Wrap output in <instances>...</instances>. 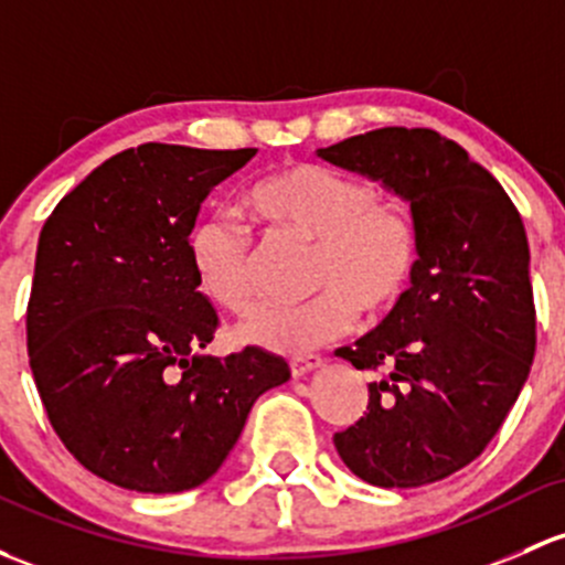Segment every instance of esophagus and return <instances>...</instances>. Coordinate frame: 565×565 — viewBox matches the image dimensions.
I'll list each match as a JSON object with an SVG mask.
<instances>
[{"instance_id": "34e87169", "label": "esophagus", "mask_w": 565, "mask_h": 565, "mask_svg": "<svg viewBox=\"0 0 565 565\" xmlns=\"http://www.w3.org/2000/svg\"><path fill=\"white\" fill-rule=\"evenodd\" d=\"M319 365H322V358H317V354H302V358L289 360V371H292L295 379H300V376H306V373L317 371Z\"/></svg>"}]
</instances>
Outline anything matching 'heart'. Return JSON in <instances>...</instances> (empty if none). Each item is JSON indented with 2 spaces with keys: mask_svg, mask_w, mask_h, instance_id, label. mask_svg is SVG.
<instances>
[{
  "mask_svg": "<svg viewBox=\"0 0 565 565\" xmlns=\"http://www.w3.org/2000/svg\"><path fill=\"white\" fill-rule=\"evenodd\" d=\"M248 211L273 233L311 243L308 287L300 306L265 308L237 338L278 354H302L343 335L358 311H387L401 300L417 263V237L397 200L371 183L319 162H289L267 173L246 198ZM189 263L213 306L248 313L257 302L252 237L230 218H203L189 233Z\"/></svg>",
  "mask_w": 565,
  "mask_h": 565,
  "instance_id": "b5f03b06",
  "label": "heart"
}]
</instances>
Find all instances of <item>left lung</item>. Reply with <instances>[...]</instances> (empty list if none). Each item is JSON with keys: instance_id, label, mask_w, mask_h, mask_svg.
I'll return each instance as SVG.
<instances>
[{"instance_id": "left-lung-1", "label": "left lung", "mask_w": 565, "mask_h": 565, "mask_svg": "<svg viewBox=\"0 0 565 565\" xmlns=\"http://www.w3.org/2000/svg\"><path fill=\"white\" fill-rule=\"evenodd\" d=\"M379 181L412 211V287L376 330L338 349L367 384V412L335 433L362 482L423 487L484 452L512 412L536 352L531 248L501 183L433 129L384 127L319 148Z\"/></svg>"}]
</instances>
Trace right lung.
Wrapping results in <instances>:
<instances>
[{"label":"right lung","instance_id":"right-lung-1","mask_svg":"<svg viewBox=\"0 0 565 565\" xmlns=\"http://www.w3.org/2000/svg\"><path fill=\"white\" fill-rule=\"evenodd\" d=\"M257 148L142 142L92 170L38 241L26 347L53 430L75 460L135 492H183L222 468L254 401L289 379L259 347L218 360L189 263L213 186Z\"/></svg>","mask_w":565,"mask_h":565}]
</instances>
